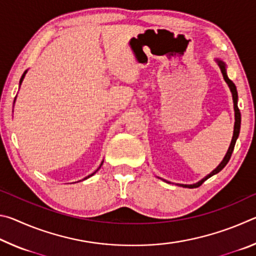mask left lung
Here are the masks:
<instances>
[{"label":"left lung","instance_id":"left-lung-1","mask_svg":"<svg viewBox=\"0 0 256 256\" xmlns=\"http://www.w3.org/2000/svg\"><path fill=\"white\" fill-rule=\"evenodd\" d=\"M218 64H219V66H220V70H222V72L224 79V81H226L227 84H228L229 88H230V92H232V94L234 110H235V126H234V136H232V144H230V146H229V149H228V151H227L226 156H224V160L222 162V164H220L219 166L216 167L214 172H210L209 175L206 176L204 178L201 180L200 182H198L196 184H193V185H184V184H180V186H183V188H198V186L202 185V183H204V180H206L208 178H210L211 176L216 175V172H219L220 170H222V168H224V166H226V164H228L229 159H230V157H232V151H234V148H235L236 140H237L238 136H240V108H238V106H237L238 94H237L236 86H235V84H234V82H232V81L228 78L227 73H226V66H224V62H222V60H218Z\"/></svg>","mask_w":256,"mask_h":256}]
</instances>
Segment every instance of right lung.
Segmentation results:
<instances>
[{
    "label": "right lung",
    "instance_id": "obj_1",
    "mask_svg": "<svg viewBox=\"0 0 256 256\" xmlns=\"http://www.w3.org/2000/svg\"><path fill=\"white\" fill-rule=\"evenodd\" d=\"M24 74H26V72L24 73V76H21V79H20V84H21V82H22V80H24ZM100 166H102V164H100ZM99 168H100V167H99ZM99 168H98V170H99ZM97 170H96V172H97ZM94 174H92V175H89L88 177H86V178H84V180H86V178H89V177H90V176H92Z\"/></svg>",
    "mask_w": 256,
    "mask_h": 256
}]
</instances>
